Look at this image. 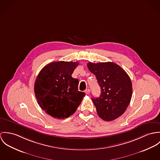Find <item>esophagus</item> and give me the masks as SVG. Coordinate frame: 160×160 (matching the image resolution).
<instances>
[{
    "label": "esophagus",
    "mask_w": 160,
    "mask_h": 160,
    "mask_svg": "<svg viewBox=\"0 0 160 160\" xmlns=\"http://www.w3.org/2000/svg\"><path fill=\"white\" fill-rule=\"evenodd\" d=\"M85 92L86 93V94L88 95V94H89V93H90V89H86V90L85 91Z\"/></svg>",
    "instance_id": "obj_1"
}]
</instances>
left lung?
Masks as SVG:
<instances>
[{"instance_id": "left-lung-1", "label": "left lung", "mask_w": 160, "mask_h": 160, "mask_svg": "<svg viewBox=\"0 0 160 160\" xmlns=\"http://www.w3.org/2000/svg\"><path fill=\"white\" fill-rule=\"evenodd\" d=\"M87 66L101 89L99 98H92L98 116L110 122L124 113L132 97V83L127 73L112 62L92 63Z\"/></svg>"}]
</instances>
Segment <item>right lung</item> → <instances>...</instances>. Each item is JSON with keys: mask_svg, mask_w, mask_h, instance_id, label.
I'll return each mask as SVG.
<instances>
[{"mask_svg": "<svg viewBox=\"0 0 160 160\" xmlns=\"http://www.w3.org/2000/svg\"><path fill=\"white\" fill-rule=\"evenodd\" d=\"M78 64V62H53L45 66L36 78L37 102L54 118L64 119L73 114L85 96L78 89V80L72 77Z\"/></svg>", "mask_w": 160, "mask_h": 160, "instance_id": "add662e5", "label": "right lung"}]
</instances>
